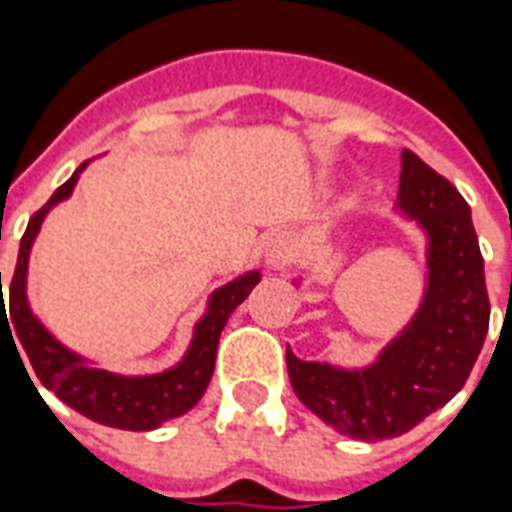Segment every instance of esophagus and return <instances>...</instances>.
<instances>
[{
  "instance_id": "esophagus-1",
  "label": "esophagus",
  "mask_w": 512,
  "mask_h": 512,
  "mask_svg": "<svg viewBox=\"0 0 512 512\" xmlns=\"http://www.w3.org/2000/svg\"><path fill=\"white\" fill-rule=\"evenodd\" d=\"M293 257H296V238L290 233H277L266 244V263L274 271L288 268L293 263Z\"/></svg>"
}]
</instances>
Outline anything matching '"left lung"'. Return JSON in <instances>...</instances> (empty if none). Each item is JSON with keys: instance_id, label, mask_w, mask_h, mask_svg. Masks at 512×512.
<instances>
[{"instance_id": "8db88e82", "label": "left lung", "mask_w": 512, "mask_h": 512, "mask_svg": "<svg viewBox=\"0 0 512 512\" xmlns=\"http://www.w3.org/2000/svg\"><path fill=\"white\" fill-rule=\"evenodd\" d=\"M395 213L425 238V290L411 321L365 367L304 362L290 348L285 356L301 403L359 441L395 439L450 403L472 373L491 318L472 211L411 150L400 156Z\"/></svg>"}]
</instances>
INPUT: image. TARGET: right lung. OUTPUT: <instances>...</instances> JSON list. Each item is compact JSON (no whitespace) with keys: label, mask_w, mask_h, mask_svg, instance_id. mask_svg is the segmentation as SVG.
Masks as SVG:
<instances>
[{"label":"right lung","mask_w":512,"mask_h":512,"mask_svg":"<svg viewBox=\"0 0 512 512\" xmlns=\"http://www.w3.org/2000/svg\"><path fill=\"white\" fill-rule=\"evenodd\" d=\"M84 167H87V161L29 219L27 233H24L21 246H18L16 274H13V282H10V315L7 319L4 318L7 310L2 304L0 271V329L7 326L10 340H13V345L24 348V354L29 356V365L35 370V376L40 378V384L60 397L65 406H71L73 411H79L93 422L109 425V428L156 430L167 419L186 414L205 395V389L211 384L213 365H216V345H219V337H222L224 323L233 315L235 307L252 293V288L260 282L263 274L255 268V271H246L241 277L230 279L222 288L213 290L208 296L202 318L194 323V334H191L186 354L180 356L178 365L167 367L161 373L123 376V373L104 370L101 365L90 362L87 356L76 354L68 345H62L40 323L38 315L32 312L27 299V274L29 252H32V244H35V238L40 233V224L49 216L51 208H57L60 202L71 197ZM10 322L14 323L13 327L9 326ZM18 359H21V354H18Z\"/></svg>","instance_id":"1"}]
</instances>
